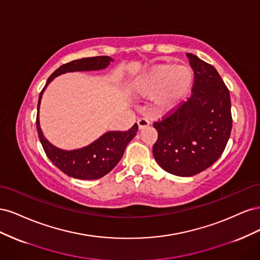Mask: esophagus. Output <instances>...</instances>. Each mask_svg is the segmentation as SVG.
<instances>
[{"mask_svg":"<svg viewBox=\"0 0 260 260\" xmlns=\"http://www.w3.org/2000/svg\"><path fill=\"white\" fill-rule=\"evenodd\" d=\"M138 124H139V128L140 129H143L145 127H148V125H149V120L147 119L146 117H142V118H140V119L138 120Z\"/></svg>","mask_w":260,"mask_h":260,"instance_id":"obj_1","label":"esophagus"}]
</instances>
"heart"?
<instances>
[{"label":"heart","instance_id":"b5f03b06","mask_svg":"<svg viewBox=\"0 0 260 260\" xmlns=\"http://www.w3.org/2000/svg\"><path fill=\"white\" fill-rule=\"evenodd\" d=\"M193 82V70L187 65L159 64L149 68L132 85L135 93L154 96L156 111L166 113L184 98Z\"/></svg>","mask_w":260,"mask_h":260}]
</instances>
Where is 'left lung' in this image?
<instances>
[{
    "label": "left lung",
    "instance_id": "8db88e82",
    "mask_svg": "<svg viewBox=\"0 0 260 260\" xmlns=\"http://www.w3.org/2000/svg\"><path fill=\"white\" fill-rule=\"evenodd\" d=\"M186 55L194 72L192 95L153 123L155 160L180 177L198 175L218 160L232 129L229 89L214 66Z\"/></svg>",
    "mask_w": 260,
    "mask_h": 260
}]
</instances>
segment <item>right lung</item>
<instances>
[{"instance_id":"1","label":"right lung","mask_w":260,"mask_h":260,"mask_svg":"<svg viewBox=\"0 0 260 260\" xmlns=\"http://www.w3.org/2000/svg\"><path fill=\"white\" fill-rule=\"evenodd\" d=\"M111 61L113 59L108 56H95L76 59L61 65L49 77L48 82L41 91L38 101V111L45 86L55 77L70 72L103 69L111 64ZM37 131L46 156L60 171L76 179L95 180L107 175L119 162L125 146L137 135L138 123L133 124L128 131L106 132L92 144L74 151H62L52 145L43 137L39 123V113L37 115Z\"/></svg>"}]
</instances>
